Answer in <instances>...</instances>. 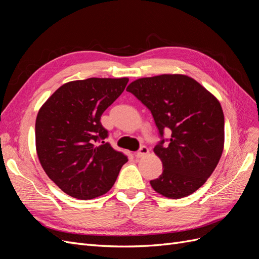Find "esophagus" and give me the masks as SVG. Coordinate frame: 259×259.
<instances>
[{"label": "esophagus", "mask_w": 259, "mask_h": 259, "mask_svg": "<svg viewBox=\"0 0 259 259\" xmlns=\"http://www.w3.org/2000/svg\"><path fill=\"white\" fill-rule=\"evenodd\" d=\"M148 153H149V149H148V147H146V146H142V147H140L139 150L137 151L136 156H137V158H143V156L147 155Z\"/></svg>", "instance_id": "esophagus-1"}]
</instances>
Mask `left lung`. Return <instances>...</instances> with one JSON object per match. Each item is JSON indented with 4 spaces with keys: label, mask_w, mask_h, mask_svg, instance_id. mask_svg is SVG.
<instances>
[{
    "label": "left lung",
    "mask_w": 259,
    "mask_h": 259,
    "mask_svg": "<svg viewBox=\"0 0 259 259\" xmlns=\"http://www.w3.org/2000/svg\"><path fill=\"white\" fill-rule=\"evenodd\" d=\"M151 111L161 142L153 149L163 164L153 189L170 199L190 195L204 185L224 150L225 119L217 98L192 77H143L126 89ZM164 130H170L168 140Z\"/></svg>",
    "instance_id": "obj_1"
}]
</instances>
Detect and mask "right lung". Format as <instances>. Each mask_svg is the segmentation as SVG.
Masks as SVG:
<instances>
[{
  "label": "right lung",
  "mask_w": 259,
  "mask_h": 259,
  "mask_svg": "<svg viewBox=\"0 0 259 259\" xmlns=\"http://www.w3.org/2000/svg\"><path fill=\"white\" fill-rule=\"evenodd\" d=\"M128 82L91 77L64 84L46 100L35 121L36 153L53 182L80 200L111 189L127 156L106 143L100 116Z\"/></svg>",
  "instance_id": "obj_1"
}]
</instances>
